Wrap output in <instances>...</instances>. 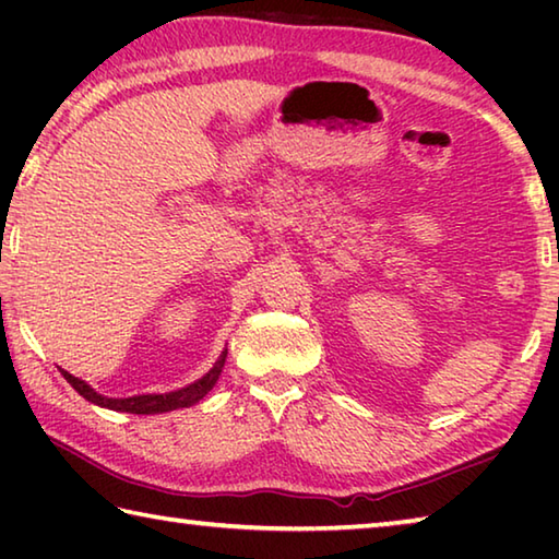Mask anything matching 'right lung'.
Masks as SVG:
<instances>
[{
    "label": "right lung",
    "mask_w": 559,
    "mask_h": 559,
    "mask_svg": "<svg viewBox=\"0 0 559 559\" xmlns=\"http://www.w3.org/2000/svg\"><path fill=\"white\" fill-rule=\"evenodd\" d=\"M226 362V349L216 359L214 367L206 372L202 380H197L192 384L182 386V390L167 392V394H138V396H126V400H116V396H103L91 384H86L79 377H73L71 372L61 370V374L66 377L75 392H79L83 400H88L91 404L106 406V409L112 412H128V414H163V412H173V409H185V406H192L202 400L206 392H212V386L219 380V374L224 370Z\"/></svg>",
    "instance_id": "obj_1"
}]
</instances>
